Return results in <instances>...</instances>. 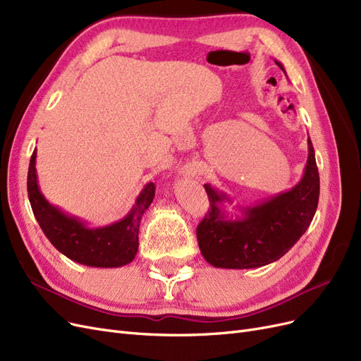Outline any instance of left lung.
Masks as SVG:
<instances>
[{"label":"left lung","instance_id":"left-lung-1","mask_svg":"<svg viewBox=\"0 0 361 361\" xmlns=\"http://www.w3.org/2000/svg\"><path fill=\"white\" fill-rule=\"evenodd\" d=\"M276 64L285 72L283 66ZM307 165L293 189L255 207L243 208V216L228 219L222 202L225 193L204 184L210 200L208 213L196 228L202 257L217 269H257L282 258L309 228L319 200V173L310 137Z\"/></svg>","mask_w":361,"mask_h":361}]
</instances>
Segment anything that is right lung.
Masks as SVG:
<instances>
[{
	"mask_svg": "<svg viewBox=\"0 0 361 361\" xmlns=\"http://www.w3.org/2000/svg\"><path fill=\"white\" fill-rule=\"evenodd\" d=\"M36 156L37 151L34 149L28 168V197L34 216L55 249L75 262L102 269L132 262L139 246V224L154 200V183L144 185L133 208L120 222L103 228H88L82 220L67 216L46 201L37 184Z\"/></svg>",
	"mask_w": 361,
	"mask_h": 361,
	"instance_id": "add662e5",
	"label": "right lung"
}]
</instances>
